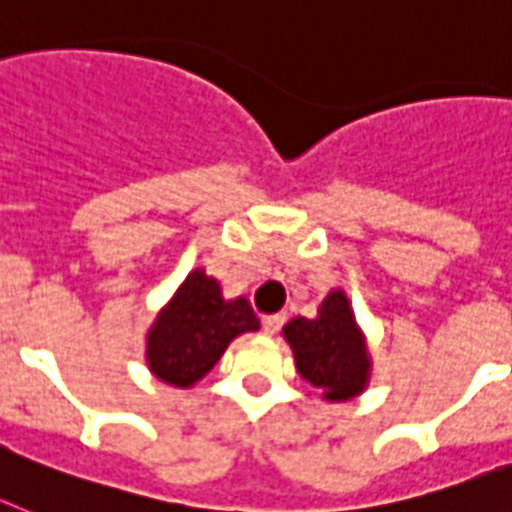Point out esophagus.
Listing matches in <instances>:
<instances>
[{
    "label": "esophagus",
    "mask_w": 512,
    "mask_h": 512,
    "mask_svg": "<svg viewBox=\"0 0 512 512\" xmlns=\"http://www.w3.org/2000/svg\"><path fill=\"white\" fill-rule=\"evenodd\" d=\"M283 322H286L283 314H268V317H262V330H265V335H275L283 327Z\"/></svg>",
    "instance_id": "obj_1"
}]
</instances>
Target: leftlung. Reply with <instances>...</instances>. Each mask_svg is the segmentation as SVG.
Returning a JSON list of instances; mask_svg holds the SVG:
<instances>
[{
    "instance_id": "1",
    "label": "left lung",
    "mask_w": 512,
    "mask_h": 512,
    "mask_svg": "<svg viewBox=\"0 0 512 512\" xmlns=\"http://www.w3.org/2000/svg\"><path fill=\"white\" fill-rule=\"evenodd\" d=\"M296 371L322 391L327 402L361 397L371 381V353L361 324L355 322L348 293L332 288L319 304L317 317H293L283 327Z\"/></svg>"
}]
</instances>
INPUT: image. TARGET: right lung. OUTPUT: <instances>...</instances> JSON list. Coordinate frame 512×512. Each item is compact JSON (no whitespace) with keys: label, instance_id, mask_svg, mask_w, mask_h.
Returning a JSON list of instances; mask_svg holds the SVG:
<instances>
[{"label":"right lung","instance_id":"1","mask_svg":"<svg viewBox=\"0 0 512 512\" xmlns=\"http://www.w3.org/2000/svg\"><path fill=\"white\" fill-rule=\"evenodd\" d=\"M257 330L250 301L226 299L221 283L195 268L146 330V366L164 384L190 389L221 361L231 340Z\"/></svg>","mask_w":512,"mask_h":512}]
</instances>
